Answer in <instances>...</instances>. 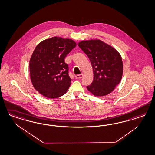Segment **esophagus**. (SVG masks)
Returning a JSON list of instances; mask_svg holds the SVG:
<instances>
[{
    "label": "esophagus",
    "instance_id": "1",
    "mask_svg": "<svg viewBox=\"0 0 155 155\" xmlns=\"http://www.w3.org/2000/svg\"><path fill=\"white\" fill-rule=\"evenodd\" d=\"M83 77V74H80V75H76L75 76V78L76 79H81Z\"/></svg>",
    "mask_w": 155,
    "mask_h": 155
}]
</instances>
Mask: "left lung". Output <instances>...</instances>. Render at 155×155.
Instances as JSON below:
<instances>
[{
  "label": "left lung",
  "instance_id": "left-lung-1",
  "mask_svg": "<svg viewBox=\"0 0 155 155\" xmlns=\"http://www.w3.org/2000/svg\"><path fill=\"white\" fill-rule=\"evenodd\" d=\"M78 45L90 59L94 72V80L87 87L95 96L110 94L119 84L123 74V64L120 53L111 45L99 39L83 40Z\"/></svg>",
  "mask_w": 155,
  "mask_h": 155
}]
</instances>
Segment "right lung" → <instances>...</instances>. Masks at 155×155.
<instances>
[{"instance_id": "right-lung-1", "label": "right lung", "mask_w": 155, "mask_h": 155, "mask_svg": "<svg viewBox=\"0 0 155 155\" xmlns=\"http://www.w3.org/2000/svg\"><path fill=\"white\" fill-rule=\"evenodd\" d=\"M76 43L70 39L55 36L39 43L29 62L30 75L35 90L47 98L64 95L71 79L64 59Z\"/></svg>"}]
</instances>
